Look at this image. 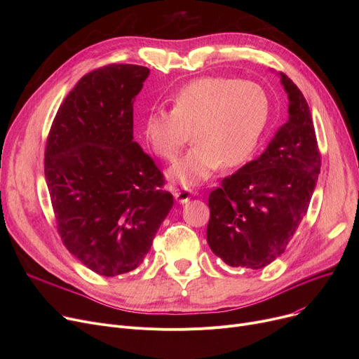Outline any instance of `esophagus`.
<instances>
[{
    "label": "esophagus",
    "mask_w": 359,
    "mask_h": 359,
    "mask_svg": "<svg viewBox=\"0 0 359 359\" xmlns=\"http://www.w3.org/2000/svg\"><path fill=\"white\" fill-rule=\"evenodd\" d=\"M194 195H195V192H194L192 189H187V187H182V189H176V191H175V199H176L179 203L187 202Z\"/></svg>",
    "instance_id": "esophagus-1"
}]
</instances>
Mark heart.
Instances as JSON below:
<instances>
[{
	"instance_id": "heart-1",
	"label": "heart",
	"mask_w": 359,
	"mask_h": 359,
	"mask_svg": "<svg viewBox=\"0 0 359 359\" xmlns=\"http://www.w3.org/2000/svg\"><path fill=\"white\" fill-rule=\"evenodd\" d=\"M173 107H156L144 119V137L154 153L175 160L194 130L195 145L172 167L168 177L184 186L208 180L219 165L246 161L265 129L271 99L255 81L202 77L184 84Z\"/></svg>"
}]
</instances>
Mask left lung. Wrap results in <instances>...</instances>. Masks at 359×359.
Instances as JSON below:
<instances>
[{
	"instance_id": "left-lung-1",
	"label": "left lung",
	"mask_w": 359,
	"mask_h": 359,
	"mask_svg": "<svg viewBox=\"0 0 359 359\" xmlns=\"http://www.w3.org/2000/svg\"><path fill=\"white\" fill-rule=\"evenodd\" d=\"M288 94V121L265 153L244 164L208 198L206 240L234 268L262 269L285 252L307 214L318 179L320 151L303 93L279 72Z\"/></svg>"
}]
</instances>
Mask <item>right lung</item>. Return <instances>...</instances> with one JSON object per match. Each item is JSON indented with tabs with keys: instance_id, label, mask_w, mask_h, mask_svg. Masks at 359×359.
<instances>
[{
	"instance_id": "1",
	"label": "right lung",
	"mask_w": 359,
	"mask_h": 359,
	"mask_svg": "<svg viewBox=\"0 0 359 359\" xmlns=\"http://www.w3.org/2000/svg\"><path fill=\"white\" fill-rule=\"evenodd\" d=\"M149 69L110 64L75 84L52 122L45 177L64 246L102 276L138 268L173 206L134 141V102Z\"/></svg>"
}]
</instances>
